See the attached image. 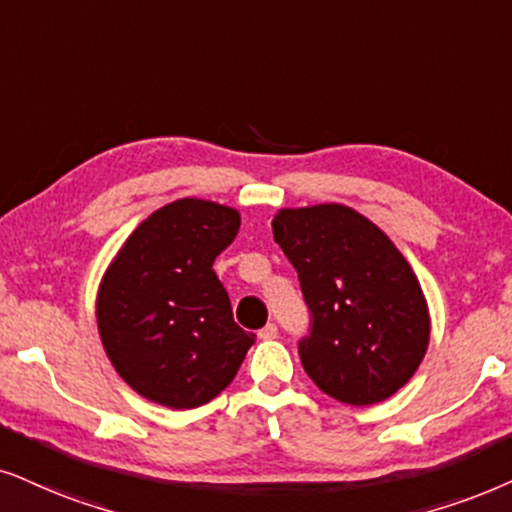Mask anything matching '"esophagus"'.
Here are the masks:
<instances>
[{"label":"esophagus","instance_id":"1","mask_svg":"<svg viewBox=\"0 0 512 512\" xmlns=\"http://www.w3.org/2000/svg\"><path fill=\"white\" fill-rule=\"evenodd\" d=\"M260 338H262V340H274V338H278L276 323H267V326H264L262 331H260Z\"/></svg>","mask_w":512,"mask_h":512}]
</instances>
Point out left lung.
Here are the masks:
<instances>
[{
	"label": "left lung",
	"instance_id": "left-lung-1",
	"mask_svg": "<svg viewBox=\"0 0 512 512\" xmlns=\"http://www.w3.org/2000/svg\"><path fill=\"white\" fill-rule=\"evenodd\" d=\"M271 231L309 309V331L297 342L309 378L342 404L392 397L430 340L428 304L409 262L345 205L281 210Z\"/></svg>",
	"mask_w": 512,
	"mask_h": 512
}]
</instances>
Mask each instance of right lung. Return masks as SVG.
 I'll use <instances>...</instances> for the list:
<instances>
[{"label":"right lung","mask_w":512,"mask_h":512,"mask_svg":"<svg viewBox=\"0 0 512 512\" xmlns=\"http://www.w3.org/2000/svg\"><path fill=\"white\" fill-rule=\"evenodd\" d=\"M238 226L236 210L177 200L139 224L108 267L96 300L101 342L141 397L167 409L208 404L255 345L212 269Z\"/></svg>","instance_id":"obj_1"}]
</instances>
